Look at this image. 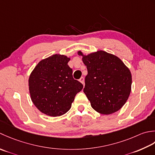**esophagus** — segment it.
Returning <instances> with one entry per match:
<instances>
[{
    "instance_id": "1",
    "label": "esophagus",
    "mask_w": 155,
    "mask_h": 155,
    "mask_svg": "<svg viewBox=\"0 0 155 155\" xmlns=\"http://www.w3.org/2000/svg\"><path fill=\"white\" fill-rule=\"evenodd\" d=\"M79 81H80L82 84H84V77H81L80 79V80H79Z\"/></svg>"
}]
</instances>
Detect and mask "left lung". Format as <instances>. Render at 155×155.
Listing matches in <instances>:
<instances>
[{"label":"left lung","mask_w":155,"mask_h":155,"mask_svg":"<svg viewBox=\"0 0 155 155\" xmlns=\"http://www.w3.org/2000/svg\"><path fill=\"white\" fill-rule=\"evenodd\" d=\"M86 65L84 92L91 106L102 114L118 111L127 101L131 91L132 75L129 69L118 57L104 51L84 55Z\"/></svg>","instance_id":"1"}]
</instances>
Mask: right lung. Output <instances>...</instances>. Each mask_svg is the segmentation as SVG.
<instances>
[{
	"label": "right lung",
	"mask_w": 155,
	"mask_h": 155,
	"mask_svg": "<svg viewBox=\"0 0 155 155\" xmlns=\"http://www.w3.org/2000/svg\"><path fill=\"white\" fill-rule=\"evenodd\" d=\"M70 58L55 54L41 60L29 79L31 98L37 109L50 116L64 114L71 107L75 96L83 88L74 80L68 63Z\"/></svg>",
	"instance_id": "right-lung-1"
}]
</instances>
